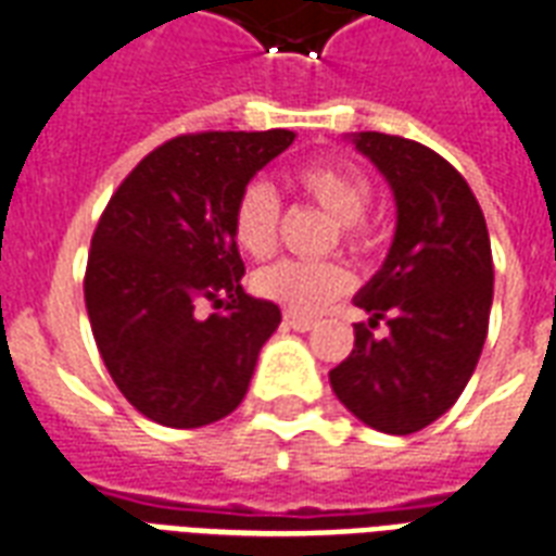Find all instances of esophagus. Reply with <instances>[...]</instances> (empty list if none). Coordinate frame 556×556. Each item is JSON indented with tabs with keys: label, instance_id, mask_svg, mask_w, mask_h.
<instances>
[{
	"label": "esophagus",
	"instance_id": "34e87169",
	"mask_svg": "<svg viewBox=\"0 0 556 556\" xmlns=\"http://www.w3.org/2000/svg\"><path fill=\"white\" fill-rule=\"evenodd\" d=\"M286 326L288 329H294V332H308L315 320L312 317H296V315H286Z\"/></svg>",
	"mask_w": 556,
	"mask_h": 556
}]
</instances>
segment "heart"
Listing matches in <instances>:
<instances>
[{"label":"heart","mask_w":556,"mask_h":556,"mask_svg":"<svg viewBox=\"0 0 556 556\" xmlns=\"http://www.w3.org/2000/svg\"><path fill=\"white\" fill-rule=\"evenodd\" d=\"M294 186L324 206L334 222H341V236L358 244V222L372 201V186L364 172L350 163H312L294 175ZM279 198L265 180H253L239 192L232 206V239L248 256L265 260L277 248ZM350 288V270L338 262L279 260L253 274V291L270 300L288 315H317Z\"/></svg>","instance_id":"1"}]
</instances>
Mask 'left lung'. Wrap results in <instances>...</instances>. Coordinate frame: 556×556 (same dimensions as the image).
Listing matches in <instances>:
<instances>
[{
  "instance_id": "8db88e82",
  "label": "left lung",
  "mask_w": 556,
  "mask_h": 556,
  "mask_svg": "<svg viewBox=\"0 0 556 556\" xmlns=\"http://www.w3.org/2000/svg\"><path fill=\"white\" fill-rule=\"evenodd\" d=\"M353 146L388 180L396 230L381 268L353 296L376 339L355 326V346L329 372L332 391L364 426L414 434L443 417L484 350L493 306V253L484 212L466 180L431 148L364 130Z\"/></svg>"
}]
</instances>
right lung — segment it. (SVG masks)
Masks as SVG:
<instances>
[{
	"label": "right lung",
	"mask_w": 556,
	"mask_h": 556,
	"mask_svg": "<svg viewBox=\"0 0 556 556\" xmlns=\"http://www.w3.org/2000/svg\"><path fill=\"white\" fill-rule=\"evenodd\" d=\"M294 137L210 130L168 139L110 198L84 300L104 367L142 417L198 429L244 400L282 315L241 288L232 206ZM203 302L225 312L203 318Z\"/></svg>",
	"instance_id": "right-lung-1"
}]
</instances>
